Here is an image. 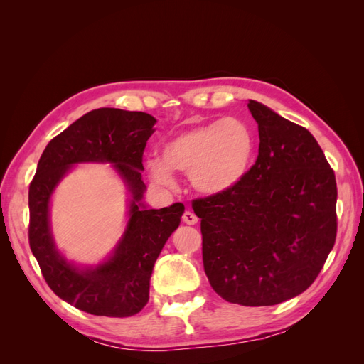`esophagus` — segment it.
Segmentation results:
<instances>
[{"instance_id": "1", "label": "esophagus", "mask_w": 364, "mask_h": 364, "mask_svg": "<svg viewBox=\"0 0 364 364\" xmlns=\"http://www.w3.org/2000/svg\"><path fill=\"white\" fill-rule=\"evenodd\" d=\"M182 220H183V223H186V225H196L197 223V215L194 214V213H191V211H185V214H183V217H182Z\"/></svg>"}]
</instances>
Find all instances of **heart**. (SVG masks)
Segmentation results:
<instances>
[{"mask_svg":"<svg viewBox=\"0 0 364 364\" xmlns=\"http://www.w3.org/2000/svg\"><path fill=\"white\" fill-rule=\"evenodd\" d=\"M257 156V135L240 118L215 119L181 130L162 146L161 159L147 161L151 178L173 183L171 171L188 174L193 188L223 196L246 179Z\"/></svg>","mask_w":364,"mask_h":364,"instance_id":"heart-1","label":"heart"}]
</instances>
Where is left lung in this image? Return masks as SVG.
I'll list each match as a JSON object with an SVG mask.
<instances>
[{"label":"left lung","mask_w":364,"mask_h":364,"mask_svg":"<svg viewBox=\"0 0 364 364\" xmlns=\"http://www.w3.org/2000/svg\"><path fill=\"white\" fill-rule=\"evenodd\" d=\"M247 107L259 134L255 165L237 188L193 209L214 291L267 306L301 294L322 270L337 234V185L310 132L255 100Z\"/></svg>","instance_id":"8db88e82"}]
</instances>
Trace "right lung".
<instances>
[{"label": "right lung", "instance_id": "obj_1", "mask_svg": "<svg viewBox=\"0 0 364 364\" xmlns=\"http://www.w3.org/2000/svg\"><path fill=\"white\" fill-rule=\"evenodd\" d=\"M156 118L146 112L100 107L53 138L28 188V241L50 289L60 299L95 316L129 317L149 302L150 277L162 247L178 229L182 203L151 209L142 202V153ZM112 163L129 193L128 225L117 246L95 267L68 262L55 247L49 223L50 197L77 163Z\"/></svg>", "mask_w": 364, "mask_h": 364}]
</instances>
